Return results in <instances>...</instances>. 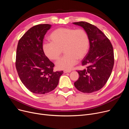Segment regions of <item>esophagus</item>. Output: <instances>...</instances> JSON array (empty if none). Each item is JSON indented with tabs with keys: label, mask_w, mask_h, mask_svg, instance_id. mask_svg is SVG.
<instances>
[{
	"label": "esophagus",
	"mask_w": 129,
	"mask_h": 129,
	"mask_svg": "<svg viewBox=\"0 0 129 129\" xmlns=\"http://www.w3.org/2000/svg\"><path fill=\"white\" fill-rule=\"evenodd\" d=\"M71 72V70H64V73H70Z\"/></svg>",
	"instance_id": "34e87169"
}]
</instances>
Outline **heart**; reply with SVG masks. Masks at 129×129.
I'll return each mask as SVG.
<instances>
[{
  "instance_id": "obj_1",
  "label": "heart",
  "mask_w": 129,
  "mask_h": 129,
  "mask_svg": "<svg viewBox=\"0 0 129 129\" xmlns=\"http://www.w3.org/2000/svg\"><path fill=\"white\" fill-rule=\"evenodd\" d=\"M51 42L43 44L45 56L52 60H58L63 50L65 55L56 63L58 70H70L75 65L78 59L84 58L89 51V37L82 29L59 28L54 30L49 36Z\"/></svg>"
}]
</instances>
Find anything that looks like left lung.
Returning a JSON list of instances; mask_svg holds the SVG:
<instances>
[{"label": "left lung", "mask_w": 129, "mask_h": 129, "mask_svg": "<svg viewBox=\"0 0 129 129\" xmlns=\"http://www.w3.org/2000/svg\"><path fill=\"white\" fill-rule=\"evenodd\" d=\"M82 26L89 36V51L82 61L86 68L77 71L78 79L74 86L80 91L91 93L100 89L110 77L114 65V53L110 40L97 26L80 21L73 22Z\"/></svg>", "instance_id": "8db88e82"}]
</instances>
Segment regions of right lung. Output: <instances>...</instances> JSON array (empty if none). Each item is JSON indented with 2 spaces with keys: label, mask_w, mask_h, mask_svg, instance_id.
Returning a JSON list of instances; mask_svg holds the SVG:
<instances>
[{
  "label": "right lung",
  "mask_w": 129,
  "mask_h": 129,
  "mask_svg": "<svg viewBox=\"0 0 129 129\" xmlns=\"http://www.w3.org/2000/svg\"><path fill=\"white\" fill-rule=\"evenodd\" d=\"M49 24L34 26L19 41L16 67L19 77L31 92L45 94L57 87L63 71L54 72V64L44 53V36L51 28Z\"/></svg>",
  "instance_id": "right-lung-1"
}]
</instances>
